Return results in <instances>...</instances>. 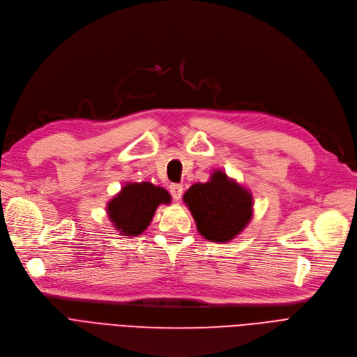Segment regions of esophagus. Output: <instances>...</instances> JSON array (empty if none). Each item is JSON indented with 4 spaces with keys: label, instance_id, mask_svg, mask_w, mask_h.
I'll return each instance as SVG.
<instances>
[{
    "label": "esophagus",
    "instance_id": "esophagus-1",
    "mask_svg": "<svg viewBox=\"0 0 357 357\" xmlns=\"http://www.w3.org/2000/svg\"><path fill=\"white\" fill-rule=\"evenodd\" d=\"M168 189H169V193H172L174 200H180L181 199V195H183V185L181 184L173 183V184H169Z\"/></svg>",
    "mask_w": 357,
    "mask_h": 357
}]
</instances>
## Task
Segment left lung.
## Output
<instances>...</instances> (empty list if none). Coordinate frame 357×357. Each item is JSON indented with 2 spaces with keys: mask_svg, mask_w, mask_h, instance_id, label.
<instances>
[{
  "mask_svg": "<svg viewBox=\"0 0 357 357\" xmlns=\"http://www.w3.org/2000/svg\"><path fill=\"white\" fill-rule=\"evenodd\" d=\"M183 200L195 218L199 234L212 243H229L252 218L250 190L222 169H215L209 181L193 184Z\"/></svg>",
  "mask_w": 357,
  "mask_h": 357,
  "instance_id": "left-lung-1",
  "label": "left lung"
}]
</instances>
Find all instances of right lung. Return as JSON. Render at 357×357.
<instances>
[{"mask_svg":"<svg viewBox=\"0 0 357 357\" xmlns=\"http://www.w3.org/2000/svg\"><path fill=\"white\" fill-rule=\"evenodd\" d=\"M172 202L169 193L149 181L126 183L107 203V215L119 235L138 236L148 225L160 205Z\"/></svg>","mask_w":357,"mask_h":357,"instance_id":"add662e5","label":"right lung"}]
</instances>
